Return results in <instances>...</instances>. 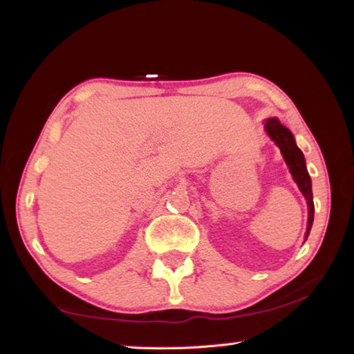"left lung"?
I'll list each match as a JSON object with an SVG mask.
<instances>
[{
  "mask_svg": "<svg viewBox=\"0 0 354 354\" xmlns=\"http://www.w3.org/2000/svg\"><path fill=\"white\" fill-rule=\"evenodd\" d=\"M266 129L268 136L272 137L274 143L279 147L281 153H283V158L286 164L289 165L290 173L293 179H295L299 190L304 195V198L308 201L309 207V218H308V231L306 237L309 236L310 227H313L314 221V200H313V184H310V176L306 170V162H304V156L301 149L297 147L295 139L289 129L279 123L278 118H268L266 122Z\"/></svg>",
  "mask_w": 354,
  "mask_h": 354,
  "instance_id": "1",
  "label": "left lung"
}]
</instances>
